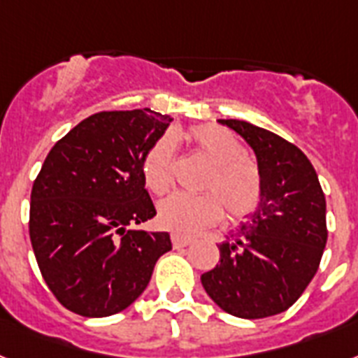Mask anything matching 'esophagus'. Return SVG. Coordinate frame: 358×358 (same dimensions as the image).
Segmentation results:
<instances>
[{
  "mask_svg": "<svg viewBox=\"0 0 358 358\" xmlns=\"http://www.w3.org/2000/svg\"><path fill=\"white\" fill-rule=\"evenodd\" d=\"M172 243L176 249H182V247H188L192 243L190 238H186V236H179V234H172Z\"/></svg>",
  "mask_w": 358,
  "mask_h": 358,
  "instance_id": "1",
  "label": "esophagus"
}]
</instances>
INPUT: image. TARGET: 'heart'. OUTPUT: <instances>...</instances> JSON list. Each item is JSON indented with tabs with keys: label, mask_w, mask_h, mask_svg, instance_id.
Segmentation results:
<instances>
[{
	"label": "heart",
	"mask_w": 358,
	"mask_h": 358,
	"mask_svg": "<svg viewBox=\"0 0 358 358\" xmlns=\"http://www.w3.org/2000/svg\"><path fill=\"white\" fill-rule=\"evenodd\" d=\"M188 141L201 157L212 164V172L205 181V190L212 194H173L166 197L159 205V225L173 234L194 236L217 223L223 215V206L229 220L249 217L262 203L264 177L258 164L247 157L241 141L232 131L215 124L192 128ZM173 137L162 135L144 153L141 162V173L148 190L153 194L168 192L173 181Z\"/></svg>",
	"instance_id": "heart-1"
}]
</instances>
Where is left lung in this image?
<instances>
[{"instance_id":"left-lung-1","label":"left lung","mask_w":358,"mask_h":358,"mask_svg":"<svg viewBox=\"0 0 358 358\" xmlns=\"http://www.w3.org/2000/svg\"><path fill=\"white\" fill-rule=\"evenodd\" d=\"M247 141L264 177L258 208L220 245V264L201 276L229 315L256 320L287 311L317 274L326 249V197L300 148L268 129L220 120Z\"/></svg>"}]
</instances>
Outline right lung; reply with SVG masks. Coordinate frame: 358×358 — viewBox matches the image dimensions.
Instances as JSON below:
<instances>
[{
    "label": "right lung",
    "mask_w": 358,
    "mask_h": 358,
    "mask_svg": "<svg viewBox=\"0 0 358 358\" xmlns=\"http://www.w3.org/2000/svg\"><path fill=\"white\" fill-rule=\"evenodd\" d=\"M172 117L152 109L100 111L62 137L31 192L29 234L56 300L87 318L124 311L172 250L168 232L128 230L155 212L141 162Z\"/></svg>",
    "instance_id": "1"
}]
</instances>
